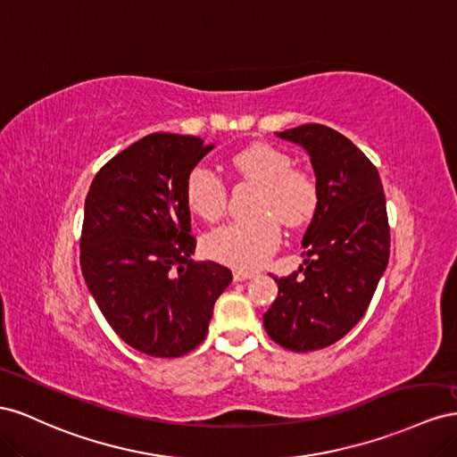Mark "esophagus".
Returning a JSON list of instances; mask_svg holds the SVG:
<instances>
[{
  "label": "esophagus",
  "instance_id": "obj_1",
  "mask_svg": "<svg viewBox=\"0 0 457 457\" xmlns=\"http://www.w3.org/2000/svg\"><path fill=\"white\" fill-rule=\"evenodd\" d=\"M251 278H254L253 271H243V270L233 271V279H236V281H245V279H251Z\"/></svg>",
  "mask_w": 457,
  "mask_h": 457
}]
</instances>
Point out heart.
I'll return each instance as SVG.
<instances>
[{
  "label": "heart",
  "instance_id": "heart-1",
  "mask_svg": "<svg viewBox=\"0 0 457 457\" xmlns=\"http://www.w3.org/2000/svg\"><path fill=\"white\" fill-rule=\"evenodd\" d=\"M231 166L258 186L254 216L218 226L206 236L204 249L218 262L254 270L279 246V221L285 228L298 229L314 220L320 184L314 174L295 168L289 154L268 143H254L233 154ZM186 203L193 214L212 221L226 212V184L208 168H195L186 184Z\"/></svg>",
  "mask_w": 457,
  "mask_h": 457
}]
</instances>
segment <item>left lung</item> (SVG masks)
<instances>
[{"instance_id": "1", "label": "left lung", "mask_w": 457, "mask_h": 457, "mask_svg": "<svg viewBox=\"0 0 457 457\" xmlns=\"http://www.w3.org/2000/svg\"><path fill=\"white\" fill-rule=\"evenodd\" d=\"M310 154L320 206L303 239L304 266L276 278L278 298L264 314L271 341L293 352L343 338L366 314L390 253L379 172L333 128L304 124L276 132Z\"/></svg>"}]
</instances>
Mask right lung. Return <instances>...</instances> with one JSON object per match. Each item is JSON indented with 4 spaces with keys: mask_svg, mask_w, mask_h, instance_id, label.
I'll use <instances>...</instances> for the list:
<instances>
[{
    "mask_svg": "<svg viewBox=\"0 0 457 457\" xmlns=\"http://www.w3.org/2000/svg\"><path fill=\"white\" fill-rule=\"evenodd\" d=\"M214 145L201 137L151 134L101 168L86 197L80 266L89 293L126 345L178 358L208 333L231 271L193 262L186 184Z\"/></svg>",
    "mask_w": 457,
    "mask_h": 457,
    "instance_id": "1",
    "label": "right lung"
}]
</instances>
